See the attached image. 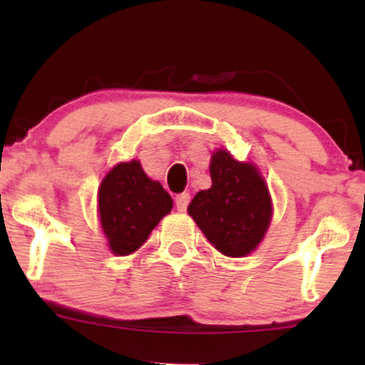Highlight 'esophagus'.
Segmentation results:
<instances>
[{"label": "esophagus", "mask_w": 365, "mask_h": 365, "mask_svg": "<svg viewBox=\"0 0 365 365\" xmlns=\"http://www.w3.org/2000/svg\"><path fill=\"white\" fill-rule=\"evenodd\" d=\"M188 202H190V194L188 192H182V194H178L177 197H175V204H177V209L178 211H185Z\"/></svg>", "instance_id": "esophagus-1"}]
</instances>
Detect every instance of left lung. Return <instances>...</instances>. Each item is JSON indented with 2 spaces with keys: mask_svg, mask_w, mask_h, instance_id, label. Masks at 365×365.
Instances as JSON below:
<instances>
[{
  "mask_svg": "<svg viewBox=\"0 0 365 365\" xmlns=\"http://www.w3.org/2000/svg\"><path fill=\"white\" fill-rule=\"evenodd\" d=\"M209 173L212 185L197 192L188 215L221 254L244 257L261 244L269 228V190L252 163L237 161L225 149L212 154Z\"/></svg>",
  "mask_w": 365,
  "mask_h": 365,
  "instance_id": "1",
  "label": "left lung"
}]
</instances>
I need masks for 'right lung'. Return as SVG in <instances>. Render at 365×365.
I'll list each match as a JSON object with an SVG mask.
<instances>
[{
    "label": "right lung",
    "mask_w": 365,
    "mask_h": 365,
    "mask_svg": "<svg viewBox=\"0 0 365 365\" xmlns=\"http://www.w3.org/2000/svg\"><path fill=\"white\" fill-rule=\"evenodd\" d=\"M171 207L168 192L144 173L137 159L108 171L98 192L99 220L116 255L135 252Z\"/></svg>",
    "instance_id": "right-lung-1"
}]
</instances>
